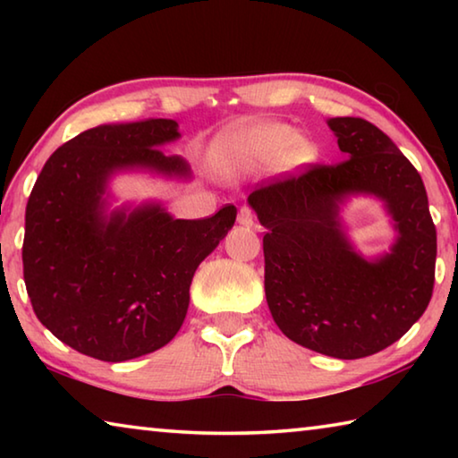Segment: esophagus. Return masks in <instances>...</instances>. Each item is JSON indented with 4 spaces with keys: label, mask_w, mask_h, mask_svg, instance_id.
<instances>
[{
    "label": "esophagus",
    "mask_w": 458,
    "mask_h": 458,
    "mask_svg": "<svg viewBox=\"0 0 458 458\" xmlns=\"http://www.w3.org/2000/svg\"><path fill=\"white\" fill-rule=\"evenodd\" d=\"M238 224H242V226H254V212H252L248 206L240 208V212H238Z\"/></svg>",
    "instance_id": "1"
}]
</instances>
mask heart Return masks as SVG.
Masks as SVG:
<instances>
[{"label": "heart", "mask_w": 458, "mask_h": 458, "mask_svg": "<svg viewBox=\"0 0 458 458\" xmlns=\"http://www.w3.org/2000/svg\"><path fill=\"white\" fill-rule=\"evenodd\" d=\"M317 149L307 135L284 123L250 121L230 127L214 139L210 164L220 175H246L270 164L299 167L311 164Z\"/></svg>", "instance_id": "obj_1"}]
</instances>
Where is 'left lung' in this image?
<instances>
[{
	"label": "left lung",
	"instance_id": "8db88e82",
	"mask_svg": "<svg viewBox=\"0 0 458 458\" xmlns=\"http://www.w3.org/2000/svg\"><path fill=\"white\" fill-rule=\"evenodd\" d=\"M344 161L254 190L267 228V303L286 337L317 353L358 360L398 341L430 303L437 228L420 174L390 137L358 117L327 119ZM353 195L383 201L397 240L366 259L340 224Z\"/></svg>",
	"mask_w": 458,
	"mask_h": 458
}]
</instances>
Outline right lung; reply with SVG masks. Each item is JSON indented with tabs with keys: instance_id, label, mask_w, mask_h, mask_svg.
Instances as JSON below:
<instances>
[{
	"instance_id": "obj_1",
	"label": "right lung",
	"mask_w": 458,
	"mask_h": 458,
	"mask_svg": "<svg viewBox=\"0 0 458 458\" xmlns=\"http://www.w3.org/2000/svg\"><path fill=\"white\" fill-rule=\"evenodd\" d=\"M174 119L98 125L58 147L26 206L21 260L34 313L62 344L103 361L141 358L175 337L199 262L234 226L236 208L175 220L159 201L108 210L117 174L191 180L164 155Z\"/></svg>"
}]
</instances>
